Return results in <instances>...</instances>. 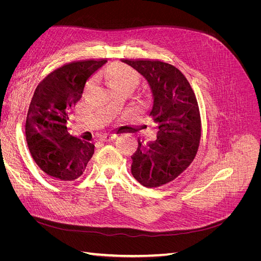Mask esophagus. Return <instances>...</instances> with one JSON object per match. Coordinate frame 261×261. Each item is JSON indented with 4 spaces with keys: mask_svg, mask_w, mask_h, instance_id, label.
<instances>
[{
    "mask_svg": "<svg viewBox=\"0 0 261 261\" xmlns=\"http://www.w3.org/2000/svg\"><path fill=\"white\" fill-rule=\"evenodd\" d=\"M116 137H117L116 134H102V135L100 136V139L108 141V140H113Z\"/></svg>",
    "mask_w": 261,
    "mask_h": 261,
    "instance_id": "1",
    "label": "esophagus"
}]
</instances>
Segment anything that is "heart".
Instances as JSON below:
<instances>
[{
    "instance_id": "b5f03b06",
    "label": "heart",
    "mask_w": 261,
    "mask_h": 261,
    "mask_svg": "<svg viewBox=\"0 0 261 261\" xmlns=\"http://www.w3.org/2000/svg\"><path fill=\"white\" fill-rule=\"evenodd\" d=\"M109 75L111 84L113 87L120 86L124 84H135L138 81L137 73L127 65L124 64H114L109 68ZM94 84V78L88 81L86 85L87 89H90Z\"/></svg>"
}]
</instances>
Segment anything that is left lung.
I'll list each match as a JSON object with an SVG mask.
<instances>
[{
    "mask_svg": "<svg viewBox=\"0 0 261 261\" xmlns=\"http://www.w3.org/2000/svg\"><path fill=\"white\" fill-rule=\"evenodd\" d=\"M148 83L152 96L149 116L156 124V140L144 143L132 155V174L146 187L175 179L194 161L201 138L198 102L180 70L161 60L124 59Z\"/></svg>",
    "mask_w": 261,
    "mask_h": 261,
    "instance_id": "left-lung-1",
    "label": "left lung"
}]
</instances>
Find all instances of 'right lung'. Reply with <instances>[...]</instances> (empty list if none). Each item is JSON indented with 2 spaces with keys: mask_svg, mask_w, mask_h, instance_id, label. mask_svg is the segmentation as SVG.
I'll use <instances>...</instances> for the list:
<instances>
[{
  "mask_svg": "<svg viewBox=\"0 0 261 261\" xmlns=\"http://www.w3.org/2000/svg\"><path fill=\"white\" fill-rule=\"evenodd\" d=\"M107 59L74 61L39 83L28 109L25 133L29 151L44 173L59 180L83 175L94 144L69 135L68 118L83 96L87 80Z\"/></svg>",
  "mask_w": 261,
  "mask_h": 261,
  "instance_id": "1",
  "label": "right lung"
}]
</instances>
